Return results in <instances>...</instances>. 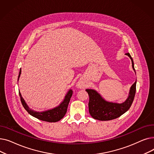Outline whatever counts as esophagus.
Returning a JSON list of instances; mask_svg holds the SVG:
<instances>
[{"mask_svg":"<svg viewBox=\"0 0 154 154\" xmlns=\"http://www.w3.org/2000/svg\"><path fill=\"white\" fill-rule=\"evenodd\" d=\"M77 87L79 88H84L86 87V84H85V83L82 82V80H79V81L77 84Z\"/></svg>","mask_w":154,"mask_h":154,"instance_id":"obj_1","label":"esophagus"}]
</instances>
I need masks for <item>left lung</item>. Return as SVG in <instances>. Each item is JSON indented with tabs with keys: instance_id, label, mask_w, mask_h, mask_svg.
<instances>
[{
	"instance_id": "1",
	"label": "left lung",
	"mask_w": 154,
	"mask_h": 154,
	"mask_svg": "<svg viewBox=\"0 0 154 154\" xmlns=\"http://www.w3.org/2000/svg\"><path fill=\"white\" fill-rule=\"evenodd\" d=\"M125 55L131 59L132 68L135 73L132 57L129 53H127ZM136 83L137 81L131 86L126 100L121 103L106 101L95 90L86 89V92L89 95L88 110L91 116L95 119L106 121L117 119L124 114L130 109L134 101L136 92Z\"/></svg>"
}]
</instances>
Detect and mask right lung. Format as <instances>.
<instances>
[{"label":"right lung","mask_w":154,"mask_h":154,"mask_svg":"<svg viewBox=\"0 0 154 154\" xmlns=\"http://www.w3.org/2000/svg\"><path fill=\"white\" fill-rule=\"evenodd\" d=\"M20 74H21V69L19 72L18 80L19 79ZM72 95V91L70 89L67 92L66 95H65V97L63 101L58 106H57L50 110H47L42 112H37L34 110H32L29 107L27 103L23 99L22 95L19 91V96L20 97V100H21L22 106L24 107V109L27 111L29 114L32 116H33L40 120L45 121V122H58V121L61 120L64 117V116L66 115L67 112L68 105L70 102Z\"/></svg>","instance_id":"add662e5"}]
</instances>
